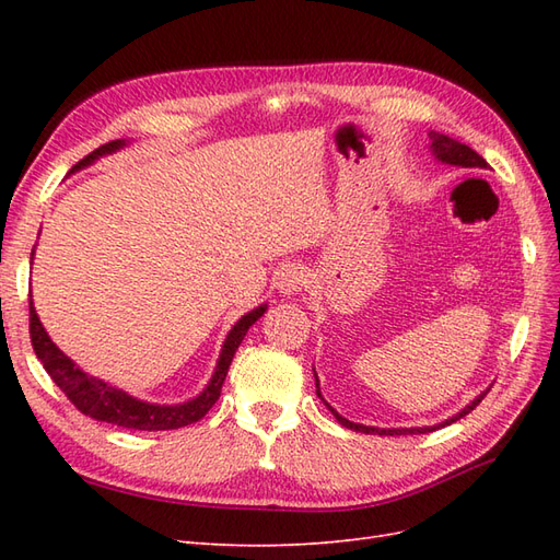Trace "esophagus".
Here are the masks:
<instances>
[{
	"mask_svg": "<svg viewBox=\"0 0 560 560\" xmlns=\"http://www.w3.org/2000/svg\"><path fill=\"white\" fill-rule=\"evenodd\" d=\"M278 290L282 296H294L299 294L303 287H306V273H303L301 266H284L280 273H278Z\"/></svg>",
	"mask_w": 560,
	"mask_h": 560,
	"instance_id": "esophagus-1",
	"label": "esophagus"
}]
</instances>
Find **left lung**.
<instances>
[{
	"label": "left lung",
	"mask_w": 560,
	"mask_h": 560,
	"mask_svg": "<svg viewBox=\"0 0 560 560\" xmlns=\"http://www.w3.org/2000/svg\"><path fill=\"white\" fill-rule=\"evenodd\" d=\"M430 135V151H432V156L439 161V163H444V165H455V167H471V171H481V167H488V163L483 161V156H479L477 151L474 149H469L467 144H463V142H457V140H453V138H448V135H444V132H436V130H430L428 132ZM313 374H315V369H313ZM315 387H317V397L325 401V397H322V393H319V381H317V374H315ZM490 389V387H488ZM488 389H483V393L479 395V397H474L465 409H460L457 411L455 416H451V418H446V420H442V422H436V425H425V428H371V425H362V422H352V420H348V418H343L341 413H338L336 409H331L329 406V411L336 416V420L341 422L343 428H348V430H354V432H364V434H385V436H395V434H425V432H434V430H439V428H446V425H451V422H455V420H460L463 416H467L469 411H474L479 406V401L488 395Z\"/></svg>",
	"instance_id": "8db88e82"
}]
</instances>
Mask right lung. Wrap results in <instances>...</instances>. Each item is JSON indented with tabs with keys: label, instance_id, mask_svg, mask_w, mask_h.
I'll list each match as a JSON object with an SVG mask.
<instances>
[{
	"label": "right lung",
	"instance_id": "add662e5",
	"mask_svg": "<svg viewBox=\"0 0 560 560\" xmlns=\"http://www.w3.org/2000/svg\"><path fill=\"white\" fill-rule=\"evenodd\" d=\"M126 144L128 140H112L103 147H97L86 159H81L72 167V173L83 171V167L93 165L97 159L114 154V151L124 149ZM30 259H35V249H32ZM266 308H268L266 303H261V306L245 313L238 322H235L224 338V346H222V352H219V360L210 383L202 387L200 395L182 404L142 401L138 397L124 393L121 387L109 385L105 381L86 374V371L79 369L54 341H50V336L46 334L42 319L35 311V303L32 301H30V338H32V348L37 352V360L46 369V374L54 378V383L62 389L67 399H70L83 416H91L93 420H100V422H112V425L128 428V430H147V432L177 430L184 425H191V422H198L212 409L219 395H222V385L229 374L235 350H238L247 329L266 313Z\"/></svg>",
	"mask_w": 560,
	"mask_h": 560
}]
</instances>
